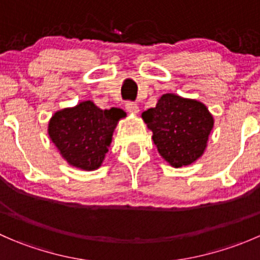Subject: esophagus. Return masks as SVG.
I'll return each instance as SVG.
<instances>
[{"label": "esophagus", "instance_id": "esophagus-1", "mask_svg": "<svg viewBox=\"0 0 260 260\" xmlns=\"http://www.w3.org/2000/svg\"><path fill=\"white\" fill-rule=\"evenodd\" d=\"M125 109H127L128 113L131 114H138V112H140V109H138V106L136 103H132V102H128V103H125Z\"/></svg>", "mask_w": 260, "mask_h": 260}]
</instances>
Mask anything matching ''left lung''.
<instances>
[{
    "label": "left lung",
    "instance_id": "1",
    "mask_svg": "<svg viewBox=\"0 0 260 260\" xmlns=\"http://www.w3.org/2000/svg\"><path fill=\"white\" fill-rule=\"evenodd\" d=\"M162 158L172 167L188 166L201 158L208 147L214 117L200 101L166 93L154 108L142 113Z\"/></svg>",
    "mask_w": 260,
    "mask_h": 260
}]
</instances>
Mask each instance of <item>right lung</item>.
Here are the masks:
<instances>
[{"label": "right lung", "mask_w": 260, "mask_h": 260, "mask_svg": "<svg viewBox=\"0 0 260 260\" xmlns=\"http://www.w3.org/2000/svg\"><path fill=\"white\" fill-rule=\"evenodd\" d=\"M120 108L102 111L91 101L60 109L50 118L48 135L68 165L83 171L98 170L111 147Z\"/></svg>", "instance_id": "obj_1"}]
</instances>
